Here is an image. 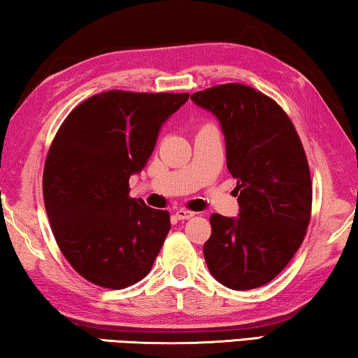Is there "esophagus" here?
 Instances as JSON below:
<instances>
[{"mask_svg": "<svg viewBox=\"0 0 358 358\" xmlns=\"http://www.w3.org/2000/svg\"><path fill=\"white\" fill-rule=\"evenodd\" d=\"M193 215H195V213H193V210H189V209H178V210H176V217H178L179 220L192 219Z\"/></svg>", "mask_w": 358, "mask_h": 358, "instance_id": "obj_1", "label": "esophagus"}]
</instances>
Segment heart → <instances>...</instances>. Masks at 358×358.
Returning a JSON list of instances; mask_svg holds the SVG:
<instances>
[{
  "mask_svg": "<svg viewBox=\"0 0 358 358\" xmlns=\"http://www.w3.org/2000/svg\"><path fill=\"white\" fill-rule=\"evenodd\" d=\"M203 127H208V125H203Z\"/></svg>",
  "mask_w": 358,
  "mask_h": 358,
  "instance_id": "b5f03b06",
  "label": "heart"
}]
</instances>
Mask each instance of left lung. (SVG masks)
<instances>
[{
  "instance_id": "left-lung-1",
  "label": "left lung",
  "mask_w": 358,
  "mask_h": 358,
  "mask_svg": "<svg viewBox=\"0 0 358 358\" xmlns=\"http://www.w3.org/2000/svg\"><path fill=\"white\" fill-rule=\"evenodd\" d=\"M190 98L220 120L227 166L240 193L239 219L210 215L204 260L228 289H257L294 259L311 220L313 182L301 139L285 110L249 85L222 84Z\"/></svg>"
}]
</instances>
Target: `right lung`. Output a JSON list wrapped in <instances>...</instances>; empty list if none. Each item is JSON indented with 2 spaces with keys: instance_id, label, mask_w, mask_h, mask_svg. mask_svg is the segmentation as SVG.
<instances>
[{
  "instance_id": "add662e5",
  "label": "right lung",
  "mask_w": 358,
  "mask_h": 358,
  "mask_svg": "<svg viewBox=\"0 0 358 358\" xmlns=\"http://www.w3.org/2000/svg\"><path fill=\"white\" fill-rule=\"evenodd\" d=\"M189 93L109 90L78 104L58 128L43 174L52 233L89 282L120 290L148 276L171 228L169 213L130 198L128 179Z\"/></svg>"
}]
</instances>
